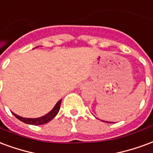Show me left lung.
I'll return each mask as SVG.
<instances>
[{"label":"left lung","instance_id":"8db88e82","mask_svg":"<svg viewBox=\"0 0 153 153\" xmlns=\"http://www.w3.org/2000/svg\"><path fill=\"white\" fill-rule=\"evenodd\" d=\"M104 122H108V123H113V122H110V121H104Z\"/></svg>","mask_w":153,"mask_h":153}]
</instances>
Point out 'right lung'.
<instances>
[{"instance_id": "1", "label": "right lung", "mask_w": 153, "mask_h": 153, "mask_svg": "<svg viewBox=\"0 0 153 153\" xmlns=\"http://www.w3.org/2000/svg\"><path fill=\"white\" fill-rule=\"evenodd\" d=\"M61 102H62V100H60L59 102H57L55 106L53 107V108L51 110V112H48L47 114H45L43 117H41L38 118H25L22 117H19L14 112H12L13 115L16 118H18L19 121H23L24 123L29 124V125H35V126H39V125H44V124L47 123L49 121H51L52 119L55 117V116L58 114V112L59 111L60 109V104H61Z\"/></svg>"}]
</instances>
